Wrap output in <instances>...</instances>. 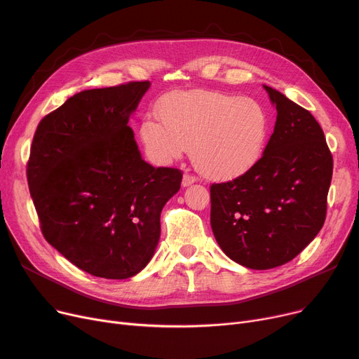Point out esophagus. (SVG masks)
I'll return each instance as SVG.
<instances>
[{"instance_id":"34e87169","label":"esophagus","mask_w":359,"mask_h":359,"mask_svg":"<svg viewBox=\"0 0 359 359\" xmlns=\"http://www.w3.org/2000/svg\"><path fill=\"white\" fill-rule=\"evenodd\" d=\"M196 180H198V179H196L195 176H192V175H187V173H186V175L183 176L182 184L186 187V186H191V184H192V183H195Z\"/></svg>"}]
</instances>
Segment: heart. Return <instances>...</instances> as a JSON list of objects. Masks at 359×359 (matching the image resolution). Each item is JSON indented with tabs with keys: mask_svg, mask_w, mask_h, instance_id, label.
Instances as JSON below:
<instances>
[{
	"mask_svg": "<svg viewBox=\"0 0 359 359\" xmlns=\"http://www.w3.org/2000/svg\"><path fill=\"white\" fill-rule=\"evenodd\" d=\"M157 118H145L140 134L149 158L157 164L179 160L191 148L201 173L233 179L248 173L265 149L269 121L252 99L189 90L167 94L156 106Z\"/></svg>",
	"mask_w": 359,
	"mask_h": 359,
	"instance_id": "1",
	"label": "heart"
}]
</instances>
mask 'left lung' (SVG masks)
I'll list each match as a JSON object with an SVG mask.
<instances>
[{"mask_svg":"<svg viewBox=\"0 0 359 359\" xmlns=\"http://www.w3.org/2000/svg\"><path fill=\"white\" fill-rule=\"evenodd\" d=\"M276 122L263 156L230 182L211 184V227L222 252L250 269L292 260L322 230L333 157L304 107L265 86Z\"/></svg>","mask_w":359,"mask_h":359,"instance_id":"left-lung-1","label":"left lung"}]
</instances>
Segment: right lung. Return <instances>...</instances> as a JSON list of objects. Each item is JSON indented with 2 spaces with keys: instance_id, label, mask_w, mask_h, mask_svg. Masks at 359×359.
I'll list each match as a JSON object with an SVG mask.
<instances>
[{
  "instance_id": "1",
  "label": "right lung",
  "mask_w": 359,
  "mask_h": 359,
  "mask_svg": "<svg viewBox=\"0 0 359 359\" xmlns=\"http://www.w3.org/2000/svg\"><path fill=\"white\" fill-rule=\"evenodd\" d=\"M149 81L84 90L34 132L27 183L46 241L84 272L126 279L160 238V214L182 183L141 158L128 121Z\"/></svg>"
}]
</instances>
